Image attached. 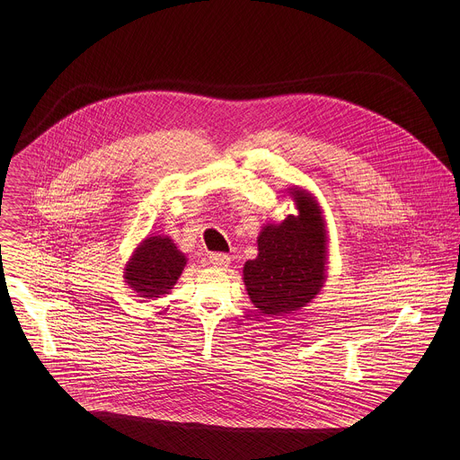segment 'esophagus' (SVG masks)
Instances as JSON below:
<instances>
[{"instance_id": "obj_1", "label": "esophagus", "mask_w": 460, "mask_h": 460, "mask_svg": "<svg viewBox=\"0 0 460 460\" xmlns=\"http://www.w3.org/2000/svg\"><path fill=\"white\" fill-rule=\"evenodd\" d=\"M208 263L217 269H226L230 265V257L225 253H212L208 255Z\"/></svg>"}]
</instances>
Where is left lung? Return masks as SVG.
I'll return each instance as SVG.
<instances>
[{
	"instance_id": "obj_1",
	"label": "left lung",
	"mask_w": 460,
	"mask_h": 460,
	"mask_svg": "<svg viewBox=\"0 0 460 460\" xmlns=\"http://www.w3.org/2000/svg\"><path fill=\"white\" fill-rule=\"evenodd\" d=\"M297 212L265 223L259 255L244 263L243 279L261 314L288 315L312 303L328 278V230L323 207L303 188H288Z\"/></svg>"
}]
</instances>
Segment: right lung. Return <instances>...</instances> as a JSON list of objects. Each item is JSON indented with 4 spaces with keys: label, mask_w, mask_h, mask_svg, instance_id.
Returning <instances> with one entry per match:
<instances>
[{
    "label": "right lung",
    "mask_w": 460,
    "mask_h": 460,
    "mask_svg": "<svg viewBox=\"0 0 460 460\" xmlns=\"http://www.w3.org/2000/svg\"><path fill=\"white\" fill-rule=\"evenodd\" d=\"M188 263L168 235L145 237L124 267V279L137 297L157 299L170 294Z\"/></svg>",
    "instance_id": "obj_1"
}]
</instances>
